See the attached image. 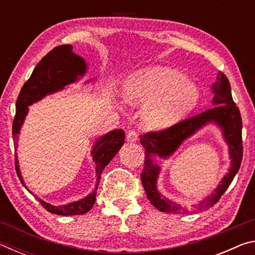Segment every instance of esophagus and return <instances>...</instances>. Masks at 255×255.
Returning <instances> with one entry per match:
<instances>
[{
  "mask_svg": "<svg viewBox=\"0 0 255 255\" xmlns=\"http://www.w3.org/2000/svg\"><path fill=\"white\" fill-rule=\"evenodd\" d=\"M138 139V133L136 130H129L127 133V140L130 141V143H133Z\"/></svg>",
  "mask_w": 255,
  "mask_h": 255,
  "instance_id": "34e87169",
  "label": "esophagus"
}]
</instances>
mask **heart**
Instances as JSON below:
<instances>
[{
  "instance_id": "1",
  "label": "heart",
  "mask_w": 255,
  "mask_h": 255,
  "mask_svg": "<svg viewBox=\"0 0 255 255\" xmlns=\"http://www.w3.org/2000/svg\"><path fill=\"white\" fill-rule=\"evenodd\" d=\"M123 96L130 105H145L141 119L146 127L162 129L197 106L199 90L174 68L154 66L128 76L123 84Z\"/></svg>"
}]
</instances>
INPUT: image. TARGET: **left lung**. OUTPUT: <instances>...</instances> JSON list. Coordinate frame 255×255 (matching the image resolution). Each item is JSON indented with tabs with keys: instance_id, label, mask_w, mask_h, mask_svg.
I'll return each mask as SVG.
<instances>
[{
	"instance_id": "obj_1",
	"label": "left lung",
	"mask_w": 255,
	"mask_h": 255,
	"mask_svg": "<svg viewBox=\"0 0 255 255\" xmlns=\"http://www.w3.org/2000/svg\"><path fill=\"white\" fill-rule=\"evenodd\" d=\"M214 107L201 114H198L176 123L173 126L157 131H148L140 136V144L145 147L144 169L140 179L146 196L155 208L167 214H188L189 210L175 202L166 199L156 189V180L159 173L158 164L154 157L167 158L173 154L184 139L193 135L198 129L208 123L217 124L222 128L224 138L228 144L232 166L222 183L218 185L211 196L207 197L196 207L197 210L209 209L217 202L230 187L236 175L243 157V141H242V118L240 109L233 101L230 81L224 73L219 72L217 82L213 85Z\"/></svg>"
}]
</instances>
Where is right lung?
I'll use <instances>...</instances> for the list:
<instances>
[{"label":"right lung","instance_id":"right-lung-1","mask_svg":"<svg viewBox=\"0 0 255 255\" xmlns=\"http://www.w3.org/2000/svg\"><path fill=\"white\" fill-rule=\"evenodd\" d=\"M73 47L71 45H60L50 50L45 57H42L37 66L34 67L31 76L23 84L22 89L16 99V110L12 125V136L14 139V145L16 149V141H18V133L20 132L21 126L24 122L25 116L28 114V106L41 100L47 94H51L63 90L66 85L75 82L79 77L83 76L86 72V64L84 59L77 56L72 51ZM125 143V131L123 129H116L108 132L97 140L93 146L92 156L96 162V173H97V184L96 190L90 193L88 197L83 198L79 201L71 202L65 206H51L47 202L39 200L42 207L51 214L60 216H73L83 215L92 208L96 202L97 189L100 181L102 171L106 165L109 164L118 150ZM15 171L22 184L23 180L20 173L18 165V157H14ZM25 187V185H24Z\"/></svg>","mask_w":255,"mask_h":255}]
</instances>
